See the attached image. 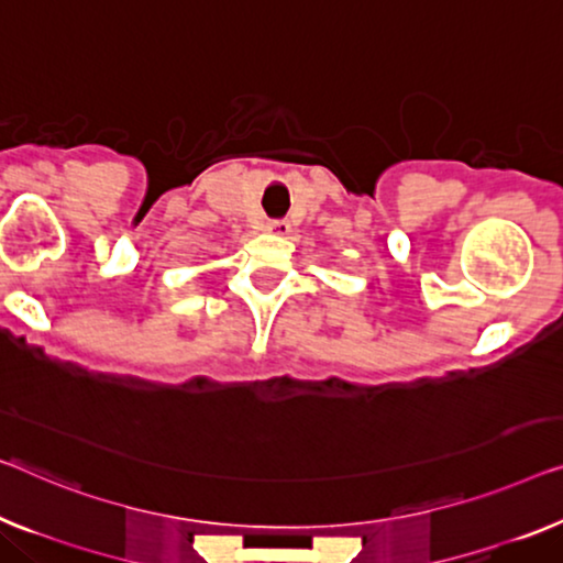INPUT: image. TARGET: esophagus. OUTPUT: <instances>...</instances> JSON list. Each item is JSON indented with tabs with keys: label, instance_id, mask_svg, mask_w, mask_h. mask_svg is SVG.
I'll use <instances>...</instances> for the list:
<instances>
[{
	"label": "esophagus",
	"instance_id": "34e87169",
	"mask_svg": "<svg viewBox=\"0 0 563 563\" xmlns=\"http://www.w3.org/2000/svg\"><path fill=\"white\" fill-rule=\"evenodd\" d=\"M265 230L273 232V234H288L290 232V222L288 220H271V222L265 224Z\"/></svg>",
	"mask_w": 563,
	"mask_h": 563
}]
</instances>
